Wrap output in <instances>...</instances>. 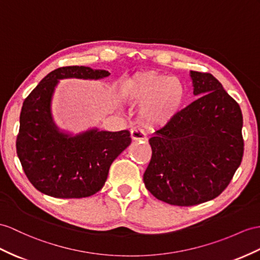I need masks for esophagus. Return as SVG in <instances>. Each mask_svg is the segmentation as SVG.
I'll return each mask as SVG.
<instances>
[{
	"instance_id": "obj_1",
	"label": "esophagus",
	"mask_w": 260,
	"mask_h": 260,
	"mask_svg": "<svg viewBox=\"0 0 260 260\" xmlns=\"http://www.w3.org/2000/svg\"><path fill=\"white\" fill-rule=\"evenodd\" d=\"M130 137L134 141H147V136L142 130H131Z\"/></svg>"
}]
</instances>
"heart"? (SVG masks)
Here are the masks:
<instances>
[{"label":"heart","instance_id":"1","mask_svg":"<svg viewBox=\"0 0 260 260\" xmlns=\"http://www.w3.org/2000/svg\"><path fill=\"white\" fill-rule=\"evenodd\" d=\"M121 94L131 103L141 104V115L149 121L167 122L182 110L185 87L178 78L148 72L126 79Z\"/></svg>","mask_w":260,"mask_h":260}]
</instances>
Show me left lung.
I'll use <instances>...</instances> for the list:
<instances>
[{"mask_svg": "<svg viewBox=\"0 0 260 260\" xmlns=\"http://www.w3.org/2000/svg\"><path fill=\"white\" fill-rule=\"evenodd\" d=\"M198 97L150 138L148 191L171 205L211 201L230 184L244 153L238 104L211 74L189 72Z\"/></svg>", "mask_w": 260, "mask_h": 260, "instance_id": "1", "label": "left lung"}]
</instances>
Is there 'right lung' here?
I'll use <instances>...</instances> for the list:
<instances>
[{
	"instance_id": "1",
	"label": "right lung",
	"mask_w": 260,
	"mask_h": 260,
	"mask_svg": "<svg viewBox=\"0 0 260 260\" xmlns=\"http://www.w3.org/2000/svg\"><path fill=\"white\" fill-rule=\"evenodd\" d=\"M105 69L86 66L57 68L44 77L24 100L16 152L27 179L35 188L57 199L88 198L100 191L111 163L131 143L130 132L89 128L74 134L54 121L53 97L59 80H98Z\"/></svg>"
}]
</instances>
